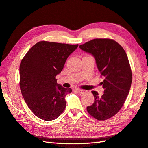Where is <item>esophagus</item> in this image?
Returning a JSON list of instances; mask_svg holds the SVG:
<instances>
[{
  "instance_id": "esophagus-1",
  "label": "esophagus",
  "mask_w": 148,
  "mask_h": 148,
  "mask_svg": "<svg viewBox=\"0 0 148 148\" xmlns=\"http://www.w3.org/2000/svg\"><path fill=\"white\" fill-rule=\"evenodd\" d=\"M77 91L78 93H79V94H84V93L86 92V90H81V89H77Z\"/></svg>"
}]
</instances>
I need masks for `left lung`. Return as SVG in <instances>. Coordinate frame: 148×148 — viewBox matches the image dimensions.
Instances as JSON below:
<instances>
[{"label":"left lung","instance_id":"1","mask_svg":"<svg viewBox=\"0 0 148 148\" xmlns=\"http://www.w3.org/2000/svg\"><path fill=\"white\" fill-rule=\"evenodd\" d=\"M79 48L94 57L101 77L104 78L101 82L103 94L99 97L96 91H92L94 102L87 110L97 120H107L119 112L129 94L132 73L127 54L112 39H94Z\"/></svg>","mask_w":148,"mask_h":148}]
</instances>
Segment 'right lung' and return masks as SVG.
Segmentation results:
<instances>
[{"mask_svg":"<svg viewBox=\"0 0 148 148\" xmlns=\"http://www.w3.org/2000/svg\"><path fill=\"white\" fill-rule=\"evenodd\" d=\"M78 47L46 41L29 49L20 65V87L32 112L46 121L55 120L64 112L65 97L72 92L57 83L67 58Z\"/></svg>","mask_w":148,"mask_h":148,"instance_id":"add662e5","label":"right lung"}]
</instances>
